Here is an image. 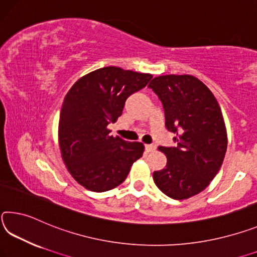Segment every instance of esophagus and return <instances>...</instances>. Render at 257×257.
<instances>
[{"instance_id":"1","label":"esophagus","mask_w":257,"mask_h":257,"mask_svg":"<svg viewBox=\"0 0 257 257\" xmlns=\"http://www.w3.org/2000/svg\"><path fill=\"white\" fill-rule=\"evenodd\" d=\"M157 147L155 145H146V150L148 151V153H153V151L156 150Z\"/></svg>"}]
</instances>
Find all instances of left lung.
Listing matches in <instances>:
<instances>
[{
  "instance_id": "left-lung-1",
  "label": "left lung",
  "mask_w": 257,
  "mask_h": 257,
  "mask_svg": "<svg viewBox=\"0 0 257 257\" xmlns=\"http://www.w3.org/2000/svg\"><path fill=\"white\" fill-rule=\"evenodd\" d=\"M148 87L162 101L167 130L176 134V147H158L167 164L154 172V181L171 198L188 199L211 183L223 163L228 138L221 108L191 75L155 77Z\"/></svg>"
}]
</instances>
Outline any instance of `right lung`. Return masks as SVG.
Segmentation results:
<instances>
[{
  "instance_id": "add662e5",
  "label": "right lung",
  "mask_w": 257,
  "mask_h": 257,
  "mask_svg": "<svg viewBox=\"0 0 257 257\" xmlns=\"http://www.w3.org/2000/svg\"><path fill=\"white\" fill-rule=\"evenodd\" d=\"M150 74L103 67L85 75L66 94L59 119V146L67 170L94 192L119 186L145 146L110 136L108 125L123 112L125 101L144 89Z\"/></svg>"
}]
</instances>
